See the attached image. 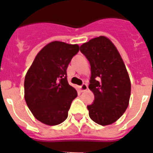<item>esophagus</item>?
Segmentation results:
<instances>
[{
	"label": "esophagus",
	"mask_w": 153,
	"mask_h": 153,
	"mask_svg": "<svg viewBox=\"0 0 153 153\" xmlns=\"http://www.w3.org/2000/svg\"><path fill=\"white\" fill-rule=\"evenodd\" d=\"M79 89H80V90L82 92H84L88 89V86H87L86 83H83V85H81V86H79Z\"/></svg>",
	"instance_id": "obj_1"
}]
</instances>
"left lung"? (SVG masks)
Masks as SVG:
<instances>
[{"mask_svg": "<svg viewBox=\"0 0 153 153\" xmlns=\"http://www.w3.org/2000/svg\"><path fill=\"white\" fill-rule=\"evenodd\" d=\"M91 68L89 88L94 100L87 106L93 121L102 126L116 122L128 107L131 83L117 49L107 37H96L79 47Z\"/></svg>", "mask_w": 153, "mask_h": 153, "instance_id": "obj_1", "label": "left lung"}]
</instances>
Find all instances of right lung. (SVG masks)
<instances>
[{
  "mask_svg": "<svg viewBox=\"0 0 153 153\" xmlns=\"http://www.w3.org/2000/svg\"><path fill=\"white\" fill-rule=\"evenodd\" d=\"M77 44L51 42L37 53L24 79V98L36 120L47 125L61 123L77 92L69 85L67 69L79 52Z\"/></svg>",
  "mask_w": 153,
  "mask_h": 153,
  "instance_id": "add662e5",
  "label": "right lung"
}]
</instances>
